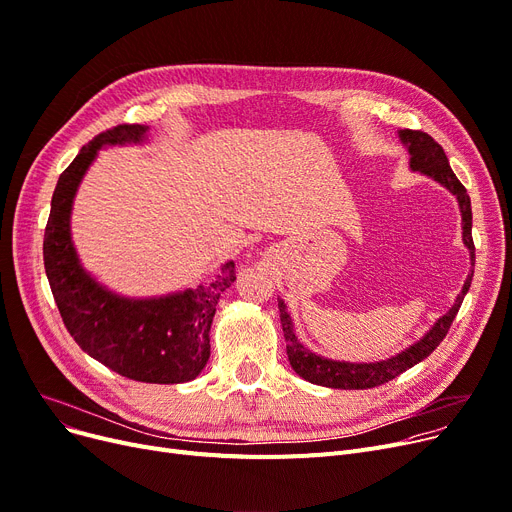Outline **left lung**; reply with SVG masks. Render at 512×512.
I'll return each mask as SVG.
<instances>
[{
  "label": "left lung",
  "mask_w": 512,
  "mask_h": 512,
  "mask_svg": "<svg viewBox=\"0 0 512 512\" xmlns=\"http://www.w3.org/2000/svg\"><path fill=\"white\" fill-rule=\"evenodd\" d=\"M399 140L406 146L410 154V169L418 171L420 175L431 177L433 182L446 188L450 194L456 196V203L462 215V242L464 247L469 249L471 255V265H475V244H473V211H471V198L466 194V188L458 182V177L454 175L446 152L443 148L429 136V133L422 131H412V129H399L397 131ZM473 280V268L471 274L466 276L462 291L456 297L454 305L446 311V314L439 316L437 322L422 335L416 343L406 347L404 351H399L387 360L379 362H345V360H330L324 358L320 353H314L307 349L299 337L295 335V324L291 314H288L286 303L278 297V309H280V324L284 332V341H286V353H288V362H291L293 370L301 376V379L330 387V389H372L379 387L383 383H389L395 376L406 372L408 368L416 366L437 349V345L443 341V337L448 335V330L458 314V309L462 305L464 295L469 293Z\"/></svg>",
  "instance_id": "1"
}]
</instances>
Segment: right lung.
Returning a JSON list of instances; mask_svg holds the SVG:
<instances>
[{
    "instance_id": "1",
    "label": "right lung",
    "mask_w": 512,
    "mask_h": 512,
    "mask_svg": "<svg viewBox=\"0 0 512 512\" xmlns=\"http://www.w3.org/2000/svg\"><path fill=\"white\" fill-rule=\"evenodd\" d=\"M144 142L146 125H117L87 142L60 173L43 236V265L62 322L87 355L131 381L188 383L209 362V330L221 293L236 280L234 261L194 288L136 299L110 291L87 272L71 234L75 196L98 152Z\"/></svg>"
}]
</instances>
